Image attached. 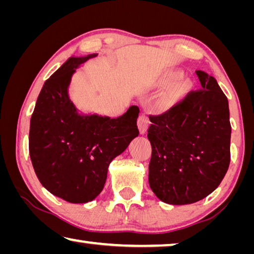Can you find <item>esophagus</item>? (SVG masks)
Masks as SVG:
<instances>
[{"mask_svg": "<svg viewBox=\"0 0 254 254\" xmlns=\"http://www.w3.org/2000/svg\"><path fill=\"white\" fill-rule=\"evenodd\" d=\"M149 127V119H148V115L147 114H141L139 116L138 119V127H139V131L141 134H144L147 132V128Z\"/></svg>", "mask_w": 254, "mask_h": 254, "instance_id": "1", "label": "esophagus"}]
</instances>
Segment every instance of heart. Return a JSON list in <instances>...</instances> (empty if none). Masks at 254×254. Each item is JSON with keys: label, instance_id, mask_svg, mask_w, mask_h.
I'll use <instances>...</instances> for the list:
<instances>
[{"label": "heart", "instance_id": "heart-1", "mask_svg": "<svg viewBox=\"0 0 254 254\" xmlns=\"http://www.w3.org/2000/svg\"><path fill=\"white\" fill-rule=\"evenodd\" d=\"M182 76H183L182 71H180V70L170 71L163 76L159 83H160V86H163V87H170V86H172V84L176 83V82H178L180 79H182ZM189 87H190V84H189L187 80H181L180 83L178 82V84H175L174 87H173L171 96L173 98H178V97H180V96H182L183 94H185V92L188 91Z\"/></svg>", "mask_w": 254, "mask_h": 254}]
</instances>
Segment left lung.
Returning a JSON list of instances; mask_svg holds the SVG:
<instances>
[{
    "mask_svg": "<svg viewBox=\"0 0 254 254\" xmlns=\"http://www.w3.org/2000/svg\"><path fill=\"white\" fill-rule=\"evenodd\" d=\"M201 89L149 116V185L168 204H190L215 191L231 162L228 100L214 76L195 71Z\"/></svg>",
    "mask_w": 254,
    "mask_h": 254,
    "instance_id": "1",
    "label": "left lung"
}]
</instances>
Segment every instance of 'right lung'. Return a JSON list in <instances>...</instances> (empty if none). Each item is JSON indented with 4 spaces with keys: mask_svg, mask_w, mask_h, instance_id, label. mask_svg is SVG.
Wrapping results in <instances>:
<instances>
[{
    "mask_svg": "<svg viewBox=\"0 0 254 254\" xmlns=\"http://www.w3.org/2000/svg\"><path fill=\"white\" fill-rule=\"evenodd\" d=\"M97 54L72 56L47 79L30 119L29 155L47 191L71 203L94 200L113 159L138 136L139 107L116 119L79 114L69 97L72 74Z\"/></svg>",
    "mask_w": 254,
    "mask_h": 254,
    "instance_id": "right-lung-1",
    "label": "right lung"
}]
</instances>
